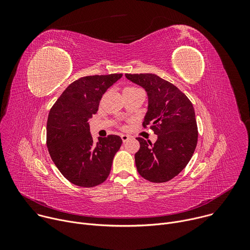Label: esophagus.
Masks as SVG:
<instances>
[{"mask_svg": "<svg viewBox=\"0 0 250 250\" xmlns=\"http://www.w3.org/2000/svg\"><path fill=\"white\" fill-rule=\"evenodd\" d=\"M121 137H122V139H123L124 142H126V141L130 138V136H129L128 134H121Z\"/></svg>", "mask_w": 250, "mask_h": 250, "instance_id": "esophagus-1", "label": "esophagus"}]
</instances>
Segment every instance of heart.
Listing matches in <instances>:
<instances>
[{
	"instance_id": "obj_1",
	"label": "heart",
	"mask_w": 250,
	"mask_h": 250,
	"mask_svg": "<svg viewBox=\"0 0 250 250\" xmlns=\"http://www.w3.org/2000/svg\"><path fill=\"white\" fill-rule=\"evenodd\" d=\"M133 90H137V88H135V87H126L124 92H125V91H133Z\"/></svg>"
}]
</instances>
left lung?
<instances>
[{"label": "left lung", "instance_id": "obj_1", "mask_svg": "<svg viewBox=\"0 0 250 250\" xmlns=\"http://www.w3.org/2000/svg\"><path fill=\"white\" fill-rule=\"evenodd\" d=\"M144 88L148 109L142 123L157 134L155 144L142 137L135 153L136 169L141 177L154 182H167L189 163L197 146L198 126L191 101L172 83L151 73L125 74Z\"/></svg>", "mask_w": 250, "mask_h": 250}]
</instances>
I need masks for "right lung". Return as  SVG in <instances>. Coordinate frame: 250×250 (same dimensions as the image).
I'll return each instance as SVG.
<instances>
[{"label": "right lung", "instance_id": "add662e5", "mask_svg": "<svg viewBox=\"0 0 250 250\" xmlns=\"http://www.w3.org/2000/svg\"><path fill=\"white\" fill-rule=\"evenodd\" d=\"M123 74L82 77L71 83L48 115L46 145L50 157L68 181L80 187H95L109 177L113 159L123 140L119 135L99 137L95 144L89 120L100 101Z\"/></svg>", "mask_w": 250, "mask_h": 250}]
</instances>
